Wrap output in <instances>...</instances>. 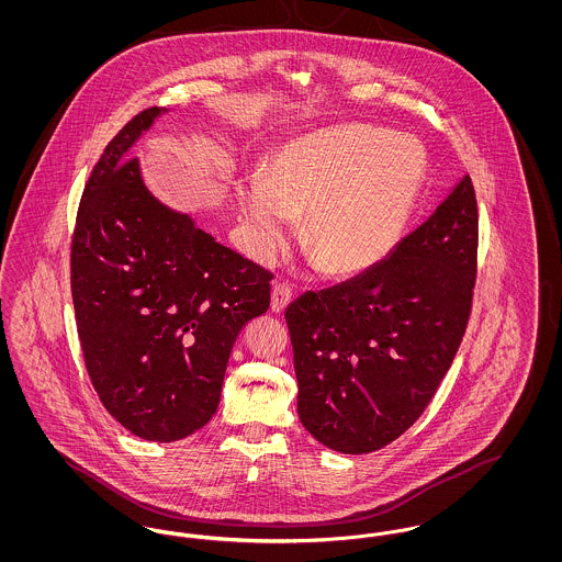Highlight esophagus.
I'll list each match as a JSON object with an SVG mask.
<instances>
[{"label": "esophagus", "instance_id": "34e87169", "mask_svg": "<svg viewBox=\"0 0 562 562\" xmlns=\"http://www.w3.org/2000/svg\"><path fill=\"white\" fill-rule=\"evenodd\" d=\"M293 301V289L286 282H276L271 289V312L280 314Z\"/></svg>", "mask_w": 562, "mask_h": 562}]
</instances>
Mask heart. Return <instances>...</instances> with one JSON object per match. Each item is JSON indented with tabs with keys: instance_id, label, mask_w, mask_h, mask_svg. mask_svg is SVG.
<instances>
[{
	"instance_id": "b5f03b06",
	"label": "heart",
	"mask_w": 562,
	"mask_h": 562,
	"mask_svg": "<svg viewBox=\"0 0 562 562\" xmlns=\"http://www.w3.org/2000/svg\"><path fill=\"white\" fill-rule=\"evenodd\" d=\"M428 175L424 145L404 134L344 124L280 145L263 179L241 186L240 211L259 259L269 261L303 216V238L333 273L381 263L402 240Z\"/></svg>"
}]
</instances>
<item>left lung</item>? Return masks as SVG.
<instances>
[{
	"label": "left lung",
	"mask_w": 562,
	"mask_h": 562,
	"mask_svg": "<svg viewBox=\"0 0 562 562\" xmlns=\"http://www.w3.org/2000/svg\"><path fill=\"white\" fill-rule=\"evenodd\" d=\"M476 257L479 206L465 175L387 259L286 307L296 411L318 442L371 453L422 417L470 321Z\"/></svg>",
	"instance_id": "8db88e82"
}]
</instances>
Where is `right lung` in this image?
Masks as SVG:
<instances>
[{
  "label": "right lung",
  "instance_id": "right-lung-1",
  "mask_svg": "<svg viewBox=\"0 0 562 562\" xmlns=\"http://www.w3.org/2000/svg\"><path fill=\"white\" fill-rule=\"evenodd\" d=\"M164 109L109 140L81 193L71 296L90 381L134 436L172 442L204 428L236 337L269 310L273 273L158 202L128 154Z\"/></svg>",
  "mask_w": 562,
  "mask_h": 562
}]
</instances>
